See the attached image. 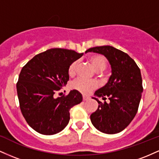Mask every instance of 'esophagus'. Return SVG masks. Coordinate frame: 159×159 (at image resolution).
<instances>
[{"label": "esophagus", "mask_w": 159, "mask_h": 159, "mask_svg": "<svg viewBox=\"0 0 159 159\" xmlns=\"http://www.w3.org/2000/svg\"><path fill=\"white\" fill-rule=\"evenodd\" d=\"M89 99V97H87V96H83V100L84 101H87V100Z\"/></svg>", "instance_id": "1"}]
</instances>
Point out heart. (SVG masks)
<instances>
[{
	"instance_id": "b5f03b06",
	"label": "heart",
	"mask_w": 159,
	"mask_h": 159,
	"mask_svg": "<svg viewBox=\"0 0 159 159\" xmlns=\"http://www.w3.org/2000/svg\"><path fill=\"white\" fill-rule=\"evenodd\" d=\"M90 61L94 68L98 72L104 71L107 67V61L105 57L101 54H96L90 57ZM78 62L74 61L71 63L69 67V74L70 75L75 74L77 69ZM97 83L95 81L86 80L84 78H78L72 83V88L78 90L83 94H89L92 90L97 87Z\"/></svg>"
}]
</instances>
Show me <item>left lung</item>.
Segmentation results:
<instances>
[{"label": "left lung", "mask_w": 159, "mask_h": 159, "mask_svg": "<svg viewBox=\"0 0 159 159\" xmlns=\"http://www.w3.org/2000/svg\"><path fill=\"white\" fill-rule=\"evenodd\" d=\"M103 54L111 66V75L104 87L95 92V96L110 102L98 103L97 110L90 115L91 123L100 132L116 134L130 124L138 112L143 86L140 70L132 58L126 53L110 46L93 47L85 53Z\"/></svg>", "instance_id": "obj_1"}]
</instances>
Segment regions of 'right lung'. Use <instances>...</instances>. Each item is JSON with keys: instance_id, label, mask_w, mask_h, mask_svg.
<instances>
[{"instance_id": "right-lung-1", "label": "right lung", "mask_w": 159, "mask_h": 159, "mask_svg": "<svg viewBox=\"0 0 159 159\" xmlns=\"http://www.w3.org/2000/svg\"><path fill=\"white\" fill-rule=\"evenodd\" d=\"M64 48H51L34 56L24 66L16 84L20 109L36 132L52 135L68 125L69 111L82 102L78 90L55 98L69 81V67L83 55Z\"/></svg>"}]
</instances>
